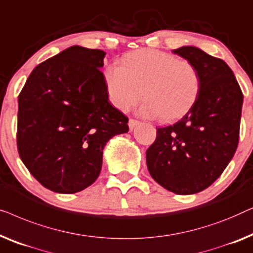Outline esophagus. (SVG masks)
<instances>
[{
    "label": "esophagus",
    "mask_w": 253,
    "mask_h": 253,
    "mask_svg": "<svg viewBox=\"0 0 253 253\" xmlns=\"http://www.w3.org/2000/svg\"><path fill=\"white\" fill-rule=\"evenodd\" d=\"M138 124H140V122L138 120H135V119H129V122H128V126H129V129L133 130L135 126H137Z\"/></svg>",
    "instance_id": "obj_1"
}]
</instances>
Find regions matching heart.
Returning <instances> with one entry per match:
<instances>
[{"label":"heart","mask_w":253,"mask_h":253,"mask_svg":"<svg viewBox=\"0 0 253 253\" xmlns=\"http://www.w3.org/2000/svg\"><path fill=\"white\" fill-rule=\"evenodd\" d=\"M110 102L128 111L143 97L140 113L169 123L189 111L201 92V74L195 64L165 51H133L124 56L122 66L105 70Z\"/></svg>","instance_id":"1"}]
</instances>
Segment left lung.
Returning a JSON list of instances; mask_svg holds the SVG:
<instances>
[{"mask_svg": "<svg viewBox=\"0 0 253 253\" xmlns=\"http://www.w3.org/2000/svg\"><path fill=\"white\" fill-rule=\"evenodd\" d=\"M196 65L201 92L174 125L157 128L147 150L150 175L165 189L191 195L206 189L234 157L240 137L243 94L222 59L187 45L173 50Z\"/></svg>", "mask_w": 253, "mask_h": 253, "instance_id": "obj_1", "label": "left lung"}]
</instances>
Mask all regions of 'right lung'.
I'll list each match as a JSON object with an SVG mask.
<instances>
[{"mask_svg":"<svg viewBox=\"0 0 253 253\" xmlns=\"http://www.w3.org/2000/svg\"><path fill=\"white\" fill-rule=\"evenodd\" d=\"M104 57L99 49L72 45L39 64L18 96L20 159L55 193L94 183L105 144L128 131V118L109 102L99 70Z\"/></svg>","mask_w":253,"mask_h":253,"instance_id":"obj_1","label":"right lung"}]
</instances>
